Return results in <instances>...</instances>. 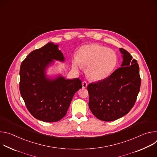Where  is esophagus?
<instances>
[{
  "mask_svg": "<svg viewBox=\"0 0 157 157\" xmlns=\"http://www.w3.org/2000/svg\"><path fill=\"white\" fill-rule=\"evenodd\" d=\"M82 86L83 88H86L87 87V82L86 81H83L82 83Z\"/></svg>",
  "mask_w": 157,
  "mask_h": 157,
  "instance_id": "34e87169",
  "label": "esophagus"
}]
</instances>
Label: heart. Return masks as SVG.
<instances>
[{
    "label": "heart",
    "mask_w": 157,
    "mask_h": 157,
    "mask_svg": "<svg viewBox=\"0 0 157 157\" xmlns=\"http://www.w3.org/2000/svg\"><path fill=\"white\" fill-rule=\"evenodd\" d=\"M117 61L116 53L110 48L98 43L86 44L78 50L72 61L73 68L76 71L86 67L87 76L93 81H102L108 78Z\"/></svg>",
    "instance_id": "b5f03b06"
}]
</instances>
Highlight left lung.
I'll use <instances>...</instances> for the list:
<instances>
[{"label": "left lung", "mask_w": 157, "mask_h": 157, "mask_svg": "<svg viewBox=\"0 0 157 157\" xmlns=\"http://www.w3.org/2000/svg\"><path fill=\"white\" fill-rule=\"evenodd\" d=\"M121 67L108 78L87 86L89 107L99 120L109 122L126 115L135 104L141 79L137 61L125 50L119 48Z\"/></svg>", "instance_id": "obj_1"}]
</instances>
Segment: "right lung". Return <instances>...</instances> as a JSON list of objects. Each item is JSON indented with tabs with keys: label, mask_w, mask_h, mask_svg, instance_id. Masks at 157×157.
Wrapping results in <instances>:
<instances>
[{
	"label": "right lung",
	"mask_w": 157,
	"mask_h": 157,
	"mask_svg": "<svg viewBox=\"0 0 157 157\" xmlns=\"http://www.w3.org/2000/svg\"><path fill=\"white\" fill-rule=\"evenodd\" d=\"M58 47L49 42L32 52L20 66L21 96L31 114L46 122H57L64 117L73 96L82 88L79 78L66 79L60 74H47L55 61H65Z\"/></svg>",
	"instance_id": "right-lung-1"
}]
</instances>
